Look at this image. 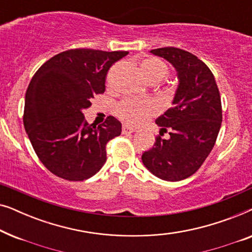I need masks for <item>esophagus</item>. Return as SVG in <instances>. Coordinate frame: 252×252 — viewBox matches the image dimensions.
<instances>
[{"label": "esophagus", "instance_id": "34e87169", "mask_svg": "<svg viewBox=\"0 0 252 252\" xmlns=\"http://www.w3.org/2000/svg\"><path fill=\"white\" fill-rule=\"evenodd\" d=\"M136 128H134L133 126H129V125H123V134H129V133H133L134 130H135Z\"/></svg>", "mask_w": 252, "mask_h": 252}]
</instances>
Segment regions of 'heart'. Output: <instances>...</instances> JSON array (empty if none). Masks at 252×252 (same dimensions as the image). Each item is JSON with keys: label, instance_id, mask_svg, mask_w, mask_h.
<instances>
[{"label": "heart", "instance_id": "1", "mask_svg": "<svg viewBox=\"0 0 252 252\" xmlns=\"http://www.w3.org/2000/svg\"><path fill=\"white\" fill-rule=\"evenodd\" d=\"M143 73L148 80H161L168 74V65L156 57L146 58L141 64ZM159 111V106L151 99L125 98L116 106V113L119 118L130 124H142Z\"/></svg>", "mask_w": 252, "mask_h": 252}]
</instances>
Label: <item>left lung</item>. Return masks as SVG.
<instances>
[{"label":"left lung","instance_id":"8db88e82","mask_svg":"<svg viewBox=\"0 0 252 252\" xmlns=\"http://www.w3.org/2000/svg\"><path fill=\"white\" fill-rule=\"evenodd\" d=\"M150 53L173 65L179 85L174 106L156 119L160 135L142 161L159 179L180 181L194 174L215 147L222 122L221 99L211 70L195 55L174 47ZM163 131L170 134L168 139L161 137Z\"/></svg>","mask_w":252,"mask_h":252}]
</instances>
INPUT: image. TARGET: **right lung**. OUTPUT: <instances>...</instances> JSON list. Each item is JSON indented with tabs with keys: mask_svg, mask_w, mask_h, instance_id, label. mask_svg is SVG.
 <instances>
[{
	"mask_svg": "<svg viewBox=\"0 0 252 252\" xmlns=\"http://www.w3.org/2000/svg\"><path fill=\"white\" fill-rule=\"evenodd\" d=\"M127 54L66 50L33 75L25 95L24 127L41 163L53 174L84 181L104 165L106 143L120 135L122 124L112 116L102 125L88 124L82 110L104 93L109 68Z\"/></svg>",
	"mask_w": 252,
	"mask_h": 252,
	"instance_id": "1",
	"label": "right lung"
}]
</instances>
